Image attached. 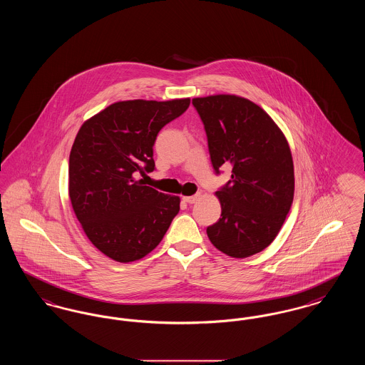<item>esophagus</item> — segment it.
Here are the masks:
<instances>
[{"instance_id": "34e87169", "label": "esophagus", "mask_w": 365, "mask_h": 365, "mask_svg": "<svg viewBox=\"0 0 365 365\" xmlns=\"http://www.w3.org/2000/svg\"><path fill=\"white\" fill-rule=\"evenodd\" d=\"M200 198H201V194H195V195H190V197H183V201L187 202V204H195Z\"/></svg>"}]
</instances>
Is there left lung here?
Instances as JSON below:
<instances>
[{
    "label": "left lung",
    "instance_id": "8db88e82",
    "mask_svg": "<svg viewBox=\"0 0 365 365\" xmlns=\"http://www.w3.org/2000/svg\"><path fill=\"white\" fill-rule=\"evenodd\" d=\"M208 137L216 173L231 165V180L216 197L220 219L209 241L230 257L260 253L277 238L294 198V164L289 142L272 118L235 94L192 98Z\"/></svg>",
    "mask_w": 365,
    "mask_h": 365
}]
</instances>
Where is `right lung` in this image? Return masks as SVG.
<instances>
[{
    "instance_id": "right-lung-1",
    "label": "right lung",
    "mask_w": 365,
    "mask_h": 365,
    "mask_svg": "<svg viewBox=\"0 0 365 365\" xmlns=\"http://www.w3.org/2000/svg\"><path fill=\"white\" fill-rule=\"evenodd\" d=\"M190 98L128 100L87 119L71 148L68 194L87 238L112 260L149 255L179 212L180 198L145 186L155 170L158 131L180 116Z\"/></svg>"
}]
</instances>
